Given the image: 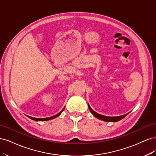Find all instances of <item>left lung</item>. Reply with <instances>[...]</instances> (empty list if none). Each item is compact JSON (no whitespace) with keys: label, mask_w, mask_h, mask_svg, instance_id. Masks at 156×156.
Segmentation results:
<instances>
[{"label":"left lung","mask_w":156,"mask_h":156,"mask_svg":"<svg viewBox=\"0 0 156 156\" xmlns=\"http://www.w3.org/2000/svg\"><path fill=\"white\" fill-rule=\"evenodd\" d=\"M88 108L92 114L95 116L96 118H97L98 119H100L101 120H103V121H105V122H118L119 121L122 119H123L128 114H126L124 115H121V116H103L102 115H100L97 113L96 112L94 111L92 108L90 107V106L89 105V104L88 103Z\"/></svg>","instance_id":"left-lung-1"}]
</instances>
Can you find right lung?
Masks as SVG:
<instances>
[{
  "label": "right lung",
  "mask_w": 156,
  "mask_h": 156,
  "mask_svg": "<svg viewBox=\"0 0 156 156\" xmlns=\"http://www.w3.org/2000/svg\"><path fill=\"white\" fill-rule=\"evenodd\" d=\"M64 108L59 113H58L57 115H56L53 116H51V117L44 118V119H36V118H33V117H31V116H29V118H30V119H32L33 120H35V121H47V120H51V119H55V118L61 114V113H62V112L64 111Z\"/></svg>",
  "instance_id": "right-lung-1"
}]
</instances>
